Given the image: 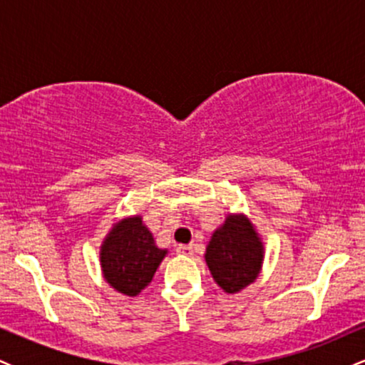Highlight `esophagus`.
Returning <instances> with one entry per match:
<instances>
[{"instance_id":"obj_1","label":"esophagus","mask_w":365,"mask_h":365,"mask_svg":"<svg viewBox=\"0 0 365 365\" xmlns=\"http://www.w3.org/2000/svg\"><path fill=\"white\" fill-rule=\"evenodd\" d=\"M177 252L180 255H183V257H192V255H194V247H192V245H178Z\"/></svg>"}]
</instances>
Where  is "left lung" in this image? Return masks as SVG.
<instances>
[{
  "mask_svg": "<svg viewBox=\"0 0 365 365\" xmlns=\"http://www.w3.org/2000/svg\"><path fill=\"white\" fill-rule=\"evenodd\" d=\"M204 257L215 282L226 293H237L259 276L264 247L245 216L230 215L212 233Z\"/></svg>",
  "mask_w": 365,
  "mask_h": 365,
  "instance_id": "1",
  "label": "left lung"
}]
</instances>
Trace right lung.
Instances as JSON below:
<instances>
[{
    "mask_svg": "<svg viewBox=\"0 0 365 365\" xmlns=\"http://www.w3.org/2000/svg\"><path fill=\"white\" fill-rule=\"evenodd\" d=\"M168 250L158 249L140 216L121 220L101 245L104 279L123 295L135 297L150 283Z\"/></svg>",
    "mask_w": 365,
    "mask_h": 365,
    "instance_id": "add662e5",
    "label": "right lung"
}]
</instances>
